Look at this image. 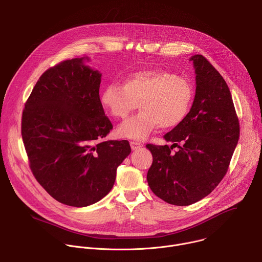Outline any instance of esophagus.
<instances>
[{
	"mask_svg": "<svg viewBox=\"0 0 262 262\" xmlns=\"http://www.w3.org/2000/svg\"><path fill=\"white\" fill-rule=\"evenodd\" d=\"M142 146H143V144L140 143V142H136V141L130 142V147H132L133 150H137V149H139Z\"/></svg>",
	"mask_w": 262,
	"mask_h": 262,
	"instance_id": "34e87169",
	"label": "esophagus"
}]
</instances>
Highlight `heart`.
I'll use <instances>...</instances> for the list:
<instances>
[{
    "mask_svg": "<svg viewBox=\"0 0 262 262\" xmlns=\"http://www.w3.org/2000/svg\"><path fill=\"white\" fill-rule=\"evenodd\" d=\"M194 88L183 77L164 69L132 72L122 85L108 84L100 93V102L116 119H124L137 108L141 113L124 121L118 128L122 138L143 140L160 126L173 128L189 115Z\"/></svg>",
    "mask_w": 262,
    "mask_h": 262,
    "instance_id": "1",
    "label": "heart"
}]
</instances>
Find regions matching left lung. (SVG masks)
I'll return each instance as SVG.
<instances>
[{
    "mask_svg": "<svg viewBox=\"0 0 262 262\" xmlns=\"http://www.w3.org/2000/svg\"><path fill=\"white\" fill-rule=\"evenodd\" d=\"M196 94L186 118L165 135L160 146L147 144L152 164L147 173L151 191L169 204L191 205L210 194L226 175L239 138V122L230 90L202 55L191 58ZM173 145L180 148L170 152Z\"/></svg>",
    "mask_w": 262,
    "mask_h": 262,
    "instance_id": "1",
    "label": "left lung"
}]
</instances>
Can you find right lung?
<instances>
[{"label": "right lung", "mask_w": 262, "mask_h": 262, "mask_svg": "<svg viewBox=\"0 0 262 262\" xmlns=\"http://www.w3.org/2000/svg\"><path fill=\"white\" fill-rule=\"evenodd\" d=\"M65 60L46 70L25 103L21 137L30 169L57 201L91 205L113 188L128 141H104L113 124L99 98L101 74Z\"/></svg>", "instance_id": "obj_1"}]
</instances>
